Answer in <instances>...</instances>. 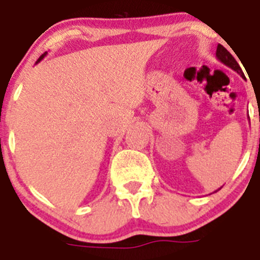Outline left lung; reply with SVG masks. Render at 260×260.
Segmentation results:
<instances>
[{"label":"left lung","mask_w":260,"mask_h":260,"mask_svg":"<svg viewBox=\"0 0 260 260\" xmlns=\"http://www.w3.org/2000/svg\"><path fill=\"white\" fill-rule=\"evenodd\" d=\"M216 58L220 60L223 64L228 66L229 69H232L233 71H236L237 74H240L241 76L245 79L244 72H242V70H241V67H240V64L237 63V60H236L235 58H233V55L231 54V53H229V51L226 50V49L224 48L223 45H220V44H219V45H217V48H216ZM249 120H250V119H249ZM217 190H219V189H217Z\"/></svg>","instance_id":"left-lung-1"}]
</instances>
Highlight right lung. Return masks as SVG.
Instances as JSON below:
<instances>
[{
  "label": "right lung",
  "mask_w": 260,
  "mask_h": 260,
  "mask_svg": "<svg viewBox=\"0 0 260 260\" xmlns=\"http://www.w3.org/2000/svg\"><path fill=\"white\" fill-rule=\"evenodd\" d=\"M46 54H48V53H44V54H43V55H41V57H40V58H39V59H37L36 64H37V63H39V62H40V60H43V59H44V57H45V55H46Z\"/></svg>",
  "instance_id": "obj_1"
}]
</instances>
